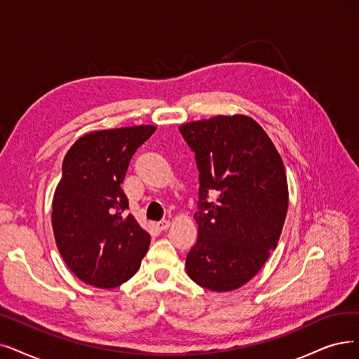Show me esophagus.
<instances>
[{
    "label": "esophagus",
    "mask_w": 359,
    "mask_h": 359,
    "mask_svg": "<svg viewBox=\"0 0 359 359\" xmlns=\"http://www.w3.org/2000/svg\"><path fill=\"white\" fill-rule=\"evenodd\" d=\"M169 225H170V221H169V219H162V221H159V222L156 224L157 229H161V231H165V229L169 228Z\"/></svg>",
    "instance_id": "34e87169"
}]
</instances>
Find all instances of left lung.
<instances>
[{
	"instance_id": "1",
	"label": "left lung",
	"mask_w": 359,
	"mask_h": 359,
	"mask_svg": "<svg viewBox=\"0 0 359 359\" xmlns=\"http://www.w3.org/2000/svg\"><path fill=\"white\" fill-rule=\"evenodd\" d=\"M196 154L198 225L187 255L190 278L212 292L250 281L274 250L289 206L281 157L262 126L245 114L180 126ZM217 197L213 203L208 194Z\"/></svg>"
}]
</instances>
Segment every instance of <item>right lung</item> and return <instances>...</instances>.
I'll use <instances>...</instances> for the list:
<instances>
[{"mask_svg":"<svg viewBox=\"0 0 359 359\" xmlns=\"http://www.w3.org/2000/svg\"><path fill=\"white\" fill-rule=\"evenodd\" d=\"M154 131L140 125L90 133L63 159L51 213L55 245L70 271L94 287L130 280L149 250L150 234L126 215L121 184L131 157Z\"/></svg>","mask_w":359,"mask_h":359,"instance_id":"right-lung-1","label":"right lung"}]
</instances>
